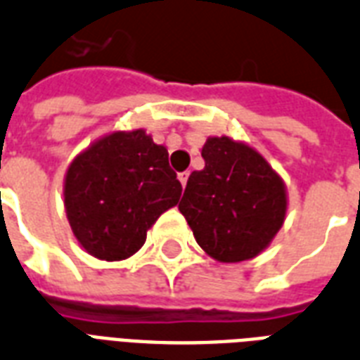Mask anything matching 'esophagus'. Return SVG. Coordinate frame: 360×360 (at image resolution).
<instances>
[{
    "label": "esophagus",
    "mask_w": 360,
    "mask_h": 360,
    "mask_svg": "<svg viewBox=\"0 0 360 360\" xmlns=\"http://www.w3.org/2000/svg\"><path fill=\"white\" fill-rule=\"evenodd\" d=\"M188 175H191V174H188V172H181V174H179V181H181V185H183V186H186Z\"/></svg>",
    "instance_id": "obj_1"
}]
</instances>
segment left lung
<instances>
[{
	"label": "left lung",
	"mask_w": 360,
	"mask_h": 360,
	"mask_svg": "<svg viewBox=\"0 0 360 360\" xmlns=\"http://www.w3.org/2000/svg\"><path fill=\"white\" fill-rule=\"evenodd\" d=\"M205 168L192 172L179 211L205 253L241 262L270 245L287 213L283 179L249 145L210 137Z\"/></svg>",
	"instance_id": "1"
}]
</instances>
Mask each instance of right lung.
I'll return each instance as SVG.
<instances>
[{
    "instance_id": "obj_1",
    "label": "right lung",
    "mask_w": 360,
    "mask_h": 360,
    "mask_svg": "<svg viewBox=\"0 0 360 360\" xmlns=\"http://www.w3.org/2000/svg\"><path fill=\"white\" fill-rule=\"evenodd\" d=\"M168 150L145 130L113 131L71 162L64 183L68 221L92 257L124 260L181 198Z\"/></svg>"
}]
</instances>
